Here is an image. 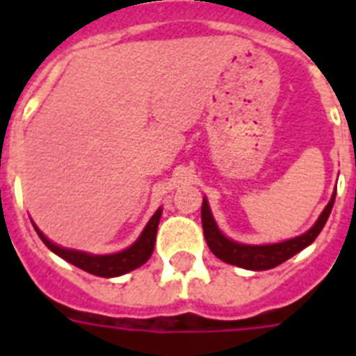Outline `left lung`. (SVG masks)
I'll return each instance as SVG.
<instances>
[{
  "label": "left lung",
  "instance_id": "1",
  "mask_svg": "<svg viewBox=\"0 0 356 356\" xmlns=\"http://www.w3.org/2000/svg\"><path fill=\"white\" fill-rule=\"evenodd\" d=\"M334 197H337V192L332 194L331 201L327 203V207L323 209L320 218H318V222L307 233L292 238V240H284V242L279 243H266V245H245V243L229 240L218 229L216 222L212 218L211 209H209V203H207V200H203V205H201V223H203L207 245L211 248V251L216 254L218 259L227 262V264L240 266V268L253 271L271 270V268L282 264L284 260L292 259L293 254L299 253L301 249H305L307 245L314 242L316 236L321 233V229L325 225L327 218L331 214Z\"/></svg>",
  "mask_w": 356,
  "mask_h": 356
}]
</instances>
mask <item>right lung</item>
I'll list each match as a JSON object with an SVG mask.
<instances>
[{
  "mask_svg": "<svg viewBox=\"0 0 356 356\" xmlns=\"http://www.w3.org/2000/svg\"><path fill=\"white\" fill-rule=\"evenodd\" d=\"M161 214L162 209H159V211L151 216V220L147 222V225H145V229L138 236V240H136L131 248L123 249L120 253L113 254H90L85 253V251L60 248L57 243H53L51 240H47L35 223H33V225H35V231L38 233L42 242L46 243L47 248L51 249L55 254H58L60 259L68 260L70 264L77 266V268L88 271L92 275L118 277L123 275V273H127V271L136 270V268H140L144 262H147V259H149L151 253H153V248H155L156 229H159V222H161Z\"/></svg>",
  "mask_w": 356,
  "mask_h": 356,
  "instance_id": "right-lung-1",
  "label": "right lung"
}]
</instances>
